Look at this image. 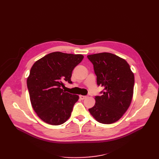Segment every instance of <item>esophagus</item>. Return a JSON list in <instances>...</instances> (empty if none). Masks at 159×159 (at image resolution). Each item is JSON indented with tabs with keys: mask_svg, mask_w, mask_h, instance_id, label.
<instances>
[{
	"mask_svg": "<svg viewBox=\"0 0 159 159\" xmlns=\"http://www.w3.org/2000/svg\"><path fill=\"white\" fill-rule=\"evenodd\" d=\"M86 98H87V96L86 95H80V98L82 100L85 99Z\"/></svg>",
	"mask_w": 159,
	"mask_h": 159,
	"instance_id": "obj_1",
	"label": "esophagus"
}]
</instances>
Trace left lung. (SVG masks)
I'll list each match as a JSON object with an SVG mask.
<instances>
[{
  "label": "left lung",
  "instance_id": "8db88e82",
  "mask_svg": "<svg viewBox=\"0 0 159 159\" xmlns=\"http://www.w3.org/2000/svg\"><path fill=\"white\" fill-rule=\"evenodd\" d=\"M88 58L93 65L98 85L103 88L102 95L95 97V104L89 111L101 123H113L131 103L134 74L126 60L111 53L88 55Z\"/></svg>",
  "mask_w": 159,
  "mask_h": 159
}]
</instances>
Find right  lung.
Wrapping results in <instances>:
<instances>
[{"label": "right lung", "instance_id": "obj_1", "mask_svg": "<svg viewBox=\"0 0 159 159\" xmlns=\"http://www.w3.org/2000/svg\"><path fill=\"white\" fill-rule=\"evenodd\" d=\"M81 54L52 52L36 61L27 79L32 106L42 121L52 125L69 119L79 96L66 92L64 83L72 84L75 67L82 61Z\"/></svg>", "mask_w": 159, "mask_h": 159}]
</instances>
